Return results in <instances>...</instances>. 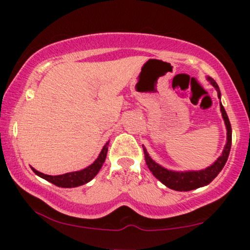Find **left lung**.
<instances>
[{"mask_svg": "<svg viewBox=\"0 0 250 250\" xmlns=\"http://www.w3.org/2000/svg\"><path fill=\"white\" fill-rule=\"evenodd\" d=\"M208 80L210 81L211 84L214 85L215 89L217 91V95L221 96L220 88L217 85V83L214 81L211 77H208ZM221 111H222L223 120H225L226 127H227V145L225 147V150L221 156L217 159V161H215L210 167L203 169L200 171H185V173H179V171H171L168 169H165L161 166L157 165L156 162H154L150 159L147 150L145 149V157H146V163H147L149 170L154 174V176L156 179H159L165 186H167L168 188L174 189V190L179 191H189L193 190V189L203 187V186H207L213 181L215 177L219 175V173L225 167L227 160H228L229 153H230V147H231V125L229 122L228 115H227L225 108L221 104Z\"/></svg>", "mask_w": 250, "mask_h": 250, "instance_id": "8db88e82", "label": "left lung"}]
</instances>
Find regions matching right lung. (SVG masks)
I'll list each match as a JSON object with an SVG mask.
<instances>
[{
    "mask_svg": "<svg viewBox=\"0 0 250 250\" xmlns=\"http://www.w3.org/2000/svg\"><path fill=\"white\" fill-rule=\"evenodd\" d=\"M108 151V143H105V146L103 147L102 151L100 153L99 157L96 159V161L90 165L89 167L82 169L80 171H74V173H67L63 175H56V176H51V175H45L43 173H40L36 169H33V171L36 175H39L42 179L49 181L53 185L57 186V187L62 188H73V187H79V186L84 185L90 181L91 179L96 176V174L99 173V170L101 169L102 165L104 163L105 156H107Z\"/></svg>",
    "mask_w": 250,
    "mask_h": 250,
    "instance_id": "1",
    "label": "right lung"
}]
</instances>
